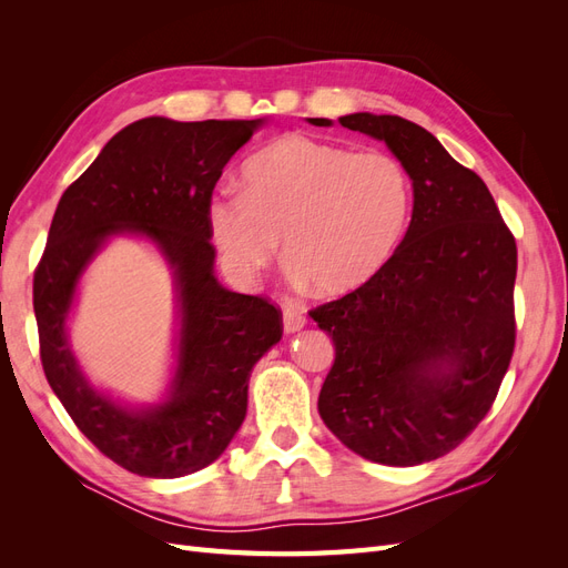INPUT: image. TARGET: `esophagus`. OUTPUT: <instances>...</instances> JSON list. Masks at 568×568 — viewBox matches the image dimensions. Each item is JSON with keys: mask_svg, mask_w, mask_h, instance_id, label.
Wrapping results in <instances>:
<instances>
[{"mask_svg": "<svg viewBox=\"0 0 568 568\" xmlns=\"http://www.w3.org/2000/svg\"><path fill=\"white\" fill-rule=\"evenodd\" d=\"M307 322V317L301 311H294V307H286L284 311V332L286 334H294L298 329H303Z\"/></svg>", "mask_w": 568, "mask_h": 568, "instance_id": "obj_1", "label": "esophagus"}]
</instances>
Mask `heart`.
<instances>
[{"label": "heart", "instance_id": "b5f03b06", "mask_svg": "<svg viewBox=\"0 0 568 568\" xmlns=\"http://www.w3.org/2000/svg\"><path fill=\"white\" fill-rule=\"evenodd\" d=\"M244 189H217L209 227L239 280L265 270L284 239V263L315 296L367 286L400 246L412 182L398 156L291 132L244 163Z\"/></svg>", "mask_w": 568, "mask_h": 568}]
</instances>
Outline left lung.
<instances>
[{
	"label": "left lung",
	"mask_w": 568,
	"mask_h": 568,
	"mask_svg": "<svg viewBox=\"0 0 568 568\" xmlns=\"http://www.w3.org/2000/svg\"><path fill=\"white\" fill-rule=\"evenodd\" d=\"M338 123L388 144L415 209L367 286L311 311L336 348L317 407L359 457L415 467L455 450L497 398L517 341V242L486 182L432 132L400 115Z\"/></svg>",
	"instance_id": "obj_1"
}]
</instances>
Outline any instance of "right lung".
Listing matches in <instances>:
<instances>
[{"label": "right lung", "instance_id": "right-lung-1", "mask_svg": "<svg viewBox=\"0 0 568 568\" xmlns=\"http://www.w3.org/2000/svg\"><path fill=\"white\" fill-rule=\"evenodd\" d=\"M257 125L261 120H136L65 189L51 220L32 277L44 376L99 453L132 474L178 478L215 462L246 417L253 365L282 338L277 305L234 294L213 277L209 201L222 168ZM118 231L153 237L179 274L176 386L165 406L149 413H128L99 396L64 343L77 277Z\"/></svg>", "mask_w": 568, "mask_h": 568}]
</instances>
